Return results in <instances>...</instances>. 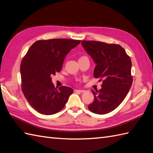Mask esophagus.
Returning a JSON list of instances; mask_svg holds the SVG:
<instances>
[{
	"mask_svg": "<svg viewBox=\"0 0 153 153\" xmlns=\"http://www.w3.org/2000/svg\"><path fill=\"white\" fill-rule=\"evenodd\" d=\"M75 91H76V92H79V93H84L85 91V90H76Z\"/></svg>",
	"mask_w": 153,
	"mask_h": 153,
	"instance_id": "1",
	"label": "esophagus"
}]
</instances>
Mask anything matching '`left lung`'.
<instances>
[{"label": "left lung", "instance_id": "1", "mask_svg": "<svg viewBox=\"0 0 153 153\" xmlns=\"http://www.w3.org/2000/svg\"><path fill=\"white\" fill-rule=\"evenodd\" d=\"M82 45L96 64L94 77L102 79L100 90L91 91L94 100L88 109L97 114H105L123 102L131 88V59L118 44L82 41Z\"/></svg>", "mask_w": 153, "mask_h": 153}]
</instances>
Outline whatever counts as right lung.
<instances>
[{
  "instance_id": "obj_1",
  "label": "right lung",
  "mask_w": 153,
  "mask_h": 153,
  "mask_svg": "<svg viewBox=\"0 0 153 153\" xmlns=\"http://www.w3.org/2000/svg\"><path fill=\"white\" fill-rule=\"evenodd\" d=\"M79 40H39L30 47L20 67L22 91L29 104L42 114L52 115L64 108L73 89L55 88L51 76L62 69L65 57Z\"/></svg>"
}]
</instances>
